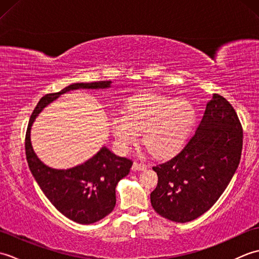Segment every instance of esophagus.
Segmentation results:
<instances>
[{
	"label": "esophagus",
	"mask_w": 259,
	"mask_h": 259,
	"mask_svg": "<svg viewBox=\"0 0 259 259\" xmlns=\"http://www.w3.org/2000/svg\"><path fill=\"white\" fill-rule=\"evenodd\" d=\"M146 168H147L146 164L144 162H140V161H135L133 164L134 170H145Z\"/></svg>",
	"instance_id": "1"
}]
</instances>
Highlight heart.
Returning a JSON list of instances; mask_svg holds the SVG:
<instances>
[{
	"mask_svg": "<svg viewBox=\"0 0 259 259\" xmlns=\"http://www.w3.org/2000/svg\"><path fill=\"white\" fill-rule=\"evenodd\" d=\"M195 119V109L189 102L161 95H142L124 104L123 115H114L111 128L120 147L133 144L142 131L144 145L155 156L164 157L183 146Z\"/></svg>",
	"mask_w": 259,
	"mask_h": 259,
	"instance_id": "heart-1",
	"label": "heart"
}]
</instances>
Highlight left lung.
Listing matches in <instances>:
<instances>
[{
    "mask_svg": "<svg viewBox=\"0 0 259 259\" xmlns=\"http://www.w3.org/2000/svg\"><path fill=\"white\" fill-rule=\"evenodd\" d=\"M243 126L226 99L214 93L202 120L177 155L152 169L158 175L150 199L160 216L187 223L209 210L237 169Z\"/></svg>",
    "mask_w": 259,
    "mask_h": 259,
    "instance_id": "8db88e82",
    "label": "left lung"
}]
</instances>
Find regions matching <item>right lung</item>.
<instances>
[{
  "label": "right lung",
  "instance_id": "add662e5",
  "mask_svg": "<svg viewBox=\"0 0 259 259\" xmlns=\"http://www.w3.org/2000/svg\"><path fill=\"white\" fill-rule=\"evenodd\" d=\"M110 81L74 83L56 93H48L33 110L25 134V155L29 168L43 194L58 210L71 221L92 224L104 218L115 206V186L129 174L134 161L115 156L107 148L81 166L57 170L40 161L32 149L31 125L36 115L62 93L75 89H99L110 87Z\"/></svg>",
  "mask_w": 259,
  "mask_h": 259
}]
</instances>
